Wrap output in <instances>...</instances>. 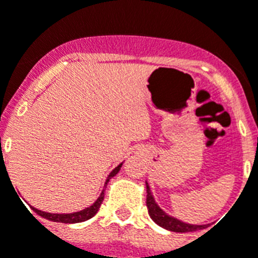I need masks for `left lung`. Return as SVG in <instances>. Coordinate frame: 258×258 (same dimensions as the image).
Here are the masks:
<instances>
[{"mask_svg":"<svg viewBox=\"0 0 258 258\" xmlns=\"http://www.w3.org/2000/svg\"><path fill=\"white\" fill-rule=\"evenodd\" d=\"M146 206H148L149 215H150V218L153 219V221L157 223L159 227L167 229V231L184 233V232H195L198 231V229L204 228V225L188 224V223H184V221L179 220V219L174 218L171 215L166 214L165 211L159 207L158 204H157V202H155L148 182H146Z\"/></svg>","mask_w":258,"mask_h":258,"instance_id":"1","label":"left lung"}]
</instances>
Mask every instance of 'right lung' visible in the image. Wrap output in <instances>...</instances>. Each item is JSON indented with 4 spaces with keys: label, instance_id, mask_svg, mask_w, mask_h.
Returning <instances> with one entry per match:
<instances>
[{
    "label": "right lung",
    "instance_id": "1",
    "mask_svg": "<svg viewBox=\"0 0 258 258\" xmlns=\"http://www.w3.org/2000/svg\"><path fill=\"white\" fill-rule=\"evenodd\" d=\"M121 166H122V163H120V165L117 166L116 169H113L112 171H110V174L108 175V178H106V180H105V184H104L103 191H101L100 197L97 198V201H96L92 206H89V207L84 208V210H82V211H78V212H72V214H50V212H44V211H40V210H38V208H34V207H33V211L35 212V214L39 215V216H42V218L47 219V220L57 221V223H67V224L82 223V221H86V220H88V219L93 218V216L97 214V211H99L100 206H101V203H103V201H104V192H105L106 184H108V182H109L110 178H113L117 172L120 171Z\"/></svg>",
    "mask_w": 258,
    "mask_h": 258
}]
</instances>
